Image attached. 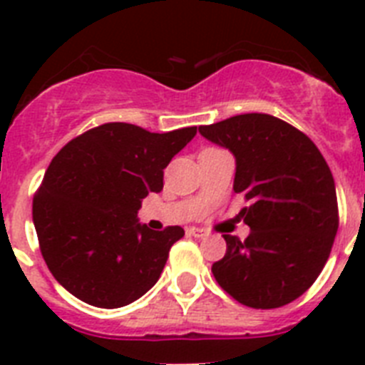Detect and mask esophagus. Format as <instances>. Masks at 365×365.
Segmentation results:
<instances>
[{
    "label": "esophagus",
    "mask_w": 365,
    "mask_h": 365,
    "mask_svg": "<svg viewBox=\"0 0 365 365\" xmlns=\"http://www.w3.org/2000/svg\"><path fill=\"white\" fill-rule=\"evenodd\" d=\"M186 234L192 235V237H205V235H206V230H202V228L190 227V228H186Z\"/></svg>",
    "instance_id": "1"
}]
</instances>
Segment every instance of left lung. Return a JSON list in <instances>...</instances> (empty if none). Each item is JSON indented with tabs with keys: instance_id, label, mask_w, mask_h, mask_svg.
Segmentation results:
<instances>
[{
	"instance_id": "1",
	"label": "left lung",
	"mask_w": 365,
	"mask_h": 365,
	"mask_svg": "<svg viewBox=\"0 0 365 365\" xmlns=\"http://www.w3.org/2000/svg\"><path fill=\"white\" fill-rule=\"evenodd\" d=\"M199 133L234 153V192L250 205L245 241L225 235L212 265L222 291L252 309L294 302L320 276L338 232L333 173L311 138L265 113H245Z\"/></svg>"
}]
</instances>
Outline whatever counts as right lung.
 Here are the masks:
<instances>
[{
    "label": "right lung",
    "instance_id": "add662e5",
    "mask_svg": "<svg viewBox=\"0 0 365 365\" xmlns=\"http://www.w3.org/2000/svg\"><path fill=\"white\" fill-rule=\"evenodd\" d=\"M195 133L197 125L151 133L108 122L54 155L32 199V221L63 289L95 307L117 309L157 283L185 230L155 232L137 212L148 193L163 190L164 168Z\"/></svg>",
    "mask_w": 365,
    "mask_h": 365
}]
</instances>
